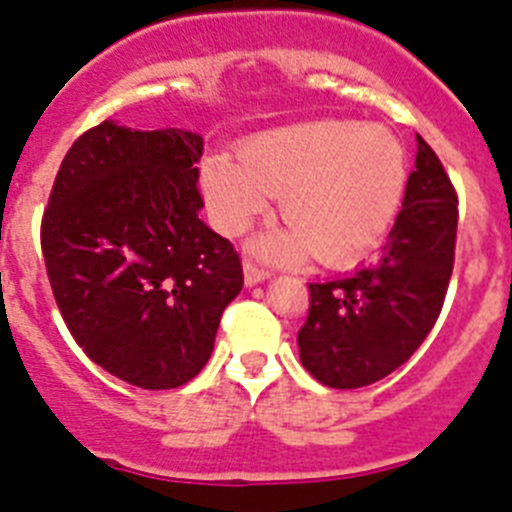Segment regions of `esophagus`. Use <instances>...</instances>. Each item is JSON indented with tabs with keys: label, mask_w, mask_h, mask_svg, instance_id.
<instances>
[{
	"label": "esophagus",
	"mask_w": 512,
	"mask_h": 512,
	"mask_svg": "<svg viewBox=\"0 0 512 512\" xmlns=\"http://www.w3.org/2000/svg\"><path fill=\"white\" fill-rule=\"evenodd\" d=\"M267 278H270V270H267V267L255 265V262H252V260L245 262V280H247V285L262 283V280H267Z\"/></svg>",
	"instance_id": "1"
}]
</instances>
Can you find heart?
<instances>
[{
  "instance_id": "obj_1",
  "label": "heart",
  "mask_w": 512,
  "mask_h": 512,
  "mask_svg": "<svg viewBox=\"0 0 512 512\" xmlns=\"http://www.w3.org/2000/svg\"><path fill=\"white\" fill-rule=\"evenodd\" d=\"M408 160L398 137L377 124L321 119L250 137L239 158L204 165V196L224 234H242L283 193L290 227L260 250L280 260L311 252L321 265H347L385 237L400 209Z\"/></svg>"
}]
</instances>
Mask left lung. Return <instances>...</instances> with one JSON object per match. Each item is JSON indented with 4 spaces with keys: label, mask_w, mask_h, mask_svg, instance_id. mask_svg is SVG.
Wrapping results in <instances>:
<instances>
[{
    "label": "left lung",
    "mask_w": 512,
    "mask_h": 512,
    "mask_svg": "<svg viewBox=\"0 0 512 512\" xmlns=\"http://www.w3.org/2000/svg\"><path fill=\"white\" fill-rule=\"evenodd\" d=\"M403 209L380 257L352 275L308 283L298 352L308 372L334 390L365 388L408 362L444 306L459 201L439 155L421 135Z\"/></svg>",
    "instance_id": "left-lung-1"
}]
</instances>
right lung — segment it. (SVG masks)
Segmentation results:
<instances>
[{"mask_svg": "<svg viewBox=\"0 0 512 512\" xmlns=\"http://www.w3.org/2000/svg\"><path fill=\"white\" fill-rule=\"evenodd\" d=\"M204 140L101 122L63 158L40 224L53 298L96 365L145 390L181 388L214 349L242 260L199 219Z\"/></svg>", "mask_w": 512, "mask_h": 512, "instance_id": "right-lung-1", "label": "right lung"}]
</instances>
